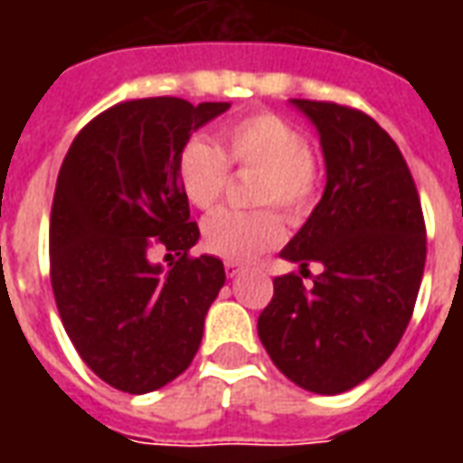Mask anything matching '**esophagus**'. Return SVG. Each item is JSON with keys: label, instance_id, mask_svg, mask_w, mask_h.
Here are the masks:
<instances>
[{"label": "esophagus", "instance_id": "34e87169", "mask_svg": "<svg viewBox=\"0 0 463 463\" xmlns=\"http://www.w3.org/2000/svg\"><path fill=\"white\" fill-rule=\"evenodd\" d=\"M225 272H228V278H238L242 272V265H238V262H225Z\"/></svg>", "mask_w": 463, "mask_h": 463}]
</instances>
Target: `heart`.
<instances>
[{"label": "heart", "instance_id": "1", "mask_svg": "<svg viewBox=\"0 0 463 463\" xmlns=\"http://www.w3.org/2000/svg\"><path fill=\"white\" fill-rule=\"evenodd\" d=\"M231 165L258 171L255 205H278L290 221H302L320 191V161L302 131L270 111L235 118L221 128V148L191 136L178 151V181L191 205L211 211L231 185ZM205 250L222 260L245 262L278 248L285 238L282 215L272 208L218 211L203 221Z\"/></svg>", "mask_w": 463, "mask_h": 463}]
</instances>
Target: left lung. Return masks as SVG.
<instances>
[{"instance_id": "left-lung-1", "label": "left lung", "mask_w": 463, "mask_h": 463, "mask_svg": "<svg viewBox=\"0 0 463 463\" xmlns=\"http://www.w3.org/2000/svg\"><path fill=\"white\" fill-rule=\"evenodd\" d=\"M320 133L327 185L282 258L323 272L275 278L260 312L262 347L285 377L315 394H342L372 377L407 330L427 260V228L404 156L367 114L292 99Z\"/></svg>"}]
</instances>
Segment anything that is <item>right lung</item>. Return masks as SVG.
<instances>
[{
    "mask_svg": "<svg viewBox=\"0 0 463 463\" xmlns=\"http://www.w3.org/2000/svg\"><path fill=\"white\" fill-rule=\"evenodd\" d=\"M228 109L175 96L123 101L86 123L61 163L49 225L54 300L79 357L114 389H161L201 347L225 270L213 255H188L201 231L178 151ZM156 247L176 255L168 269L150 260Z\"/></svg>",
    "mask_w": 463,
    "mask_h": 463,
    "instance_id": "add662e5",
    "label": "right lung"
}]
</instances>
